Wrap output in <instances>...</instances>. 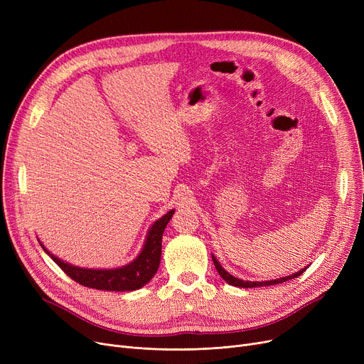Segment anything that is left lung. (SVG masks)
Listing matches in <instances>:
<instances>
[{
	"label": "left lung",
	"instance_id": "1",
	"mask_svg": "<svg viewBox=\"0 0 364 364\" xmlns=\"http://www.w3.org/2000/svg\"><path fill=\"white\" fill-rule=\"evenodd\" d=\"M213 261H214V265H215V269H217V272H218V274L228 283V284H232V286H237V288H258V286H270V284H277V283H283V282H288V280H291V279H295V277H298V276H301L304 272H305V269H302V270H299L298 273H294V274H291V276H286V277H280V279H274V280H265V282H250V280H242V279H237V277H235V276H232L230 273H227L223 267H221V264L217 261V258L213 255Z\"/></svg>",
	"mask_w": 364,
	"mask_h": 364
}]
</instances>
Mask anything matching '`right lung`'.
I'll list each match as a JSON object with an SVG mask.
<instances>
[{
	"instance_id": "right-lung-1",
	"label": "right lung",
	"mask_w": 364,
	"mask_h": 364,
	"mask_svg": "<svg viewBox=\"0 0 364 364\" xmlns=\"http://www.w3.org/2000/svg\"><path fill=\"white\" fill-rule=\"evenodd\" d=\"M174 209H171L162 218L156 223H153L147 233L146 242L140 255L132 262L119 267V269L112 270H94V269H81V267L70 265L53 254H50L44 245L41 243L43 250L51 257V259L60 267V269L76 283H80L87 288L100 289V291H114V292H125V291H136L143 288V286L156 274L161 262L162 252V235L166 224L171 217L174 215Z\"/></svg>"
}]
</instances>
